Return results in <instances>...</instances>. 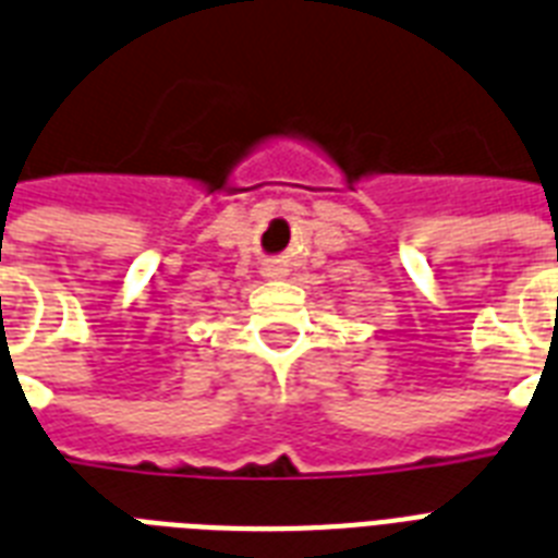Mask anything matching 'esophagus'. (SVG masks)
I'll return each instance as SVG.
<instances>
[{
    "mask_svg": "<svg viewBox=\"0 0 558 558\" xmlns=\"http://www.w3.org/2000/svg\"><path fill=\"white\" fill-rule=\"evenodd\" d=\"M264 275H266V278H278V275H280V269H278V266H266V269H264Z\"/></svg>",
    "mask_w": 558,
    "mask_h": 558,
    "instance_id": "obj_1",
    "label": "esophagus"
}]
</instances>
